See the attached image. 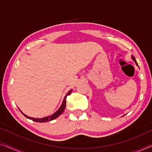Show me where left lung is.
<instances>
[{
	"mask_svg": "<svg viewBox=\"0 0 152 152\" xmlns=\"http://www.w3.org/2000/svg\"><path fill=\"white\" fill-rule=\"evenodd\" d=\"M132 60H134V61L135 62V63H136V64L137 65V66H138V64H137V62H136V60H135V58H134V56H132Z\"/></svg>",
	"mask_w": 152,
	"mask_h": 152,
	"instance_id": "left-lung-1",
	"label": "left lung"
}]
</instances>
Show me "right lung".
Listing matches in <instances>:
<instances>
[{
  "instance_id": "right-lung-1",
  "label": "right lung",
  "mask_w": 152,
  "mask_h": 152,
  "mask_svg": "<svg viewBox=\"0 0 152 152\" xmlns=\"http://www.w3.org/2000/svg\"><path fill=\"white\" fill-rule=\"evenodd\" d=\"M72 92V90H71L69 91V92L67 93L66 95L65 96L64 100H63V102H62V104L61 107H60L59 109L54 113L53 114H52V115L50 116H48V117H45V118H41V119H39V118H30V117H28L27 115H26L25 114L23 113V115H24L26 118H28L30 120H32V121H34V122H50V121H52L53 120H54V119L57 118L58 116L60 115H61L63 111H64L65 109V107H66V97L67 96H69L70 94H71V92Z\"/></svg>"
}]
</instances>
